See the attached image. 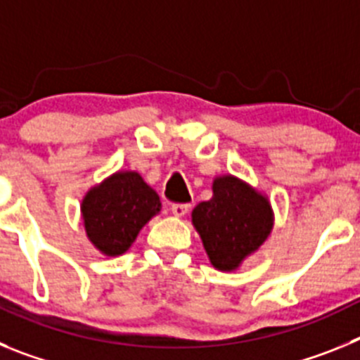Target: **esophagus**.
I'll use <instances>...</instances> for the list:
<instances>
[{
	"label": "esophagus",
	"instance_id": "1",
	"mask_svg": "<svg viewBox=\"0 0 360 360\" xmlns=\"http://www.w3.org/2000/svg\"><path fill=\"white\" fill-rule=\"evenodd\" d=\"M189 203H173L171 205V212H173L176 218H182V216H186L187 212H189Z\"/></svg>",
	"mask_w": 360,
	"mask_h": 360
}]
</instances>
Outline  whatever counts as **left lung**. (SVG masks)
<instances>
[{
  "label": "left lung",
  "instance_id": "8db88e82",
  "mask_svg": "<svg viewBox=\"0 0 360 360\" xmlns=\"http://www.w3.org/2000/svg\"><path fill=\"white\" fill-rule=\"evenodd\" d=\"M191 218L209 262L224 272L240 269L274 227L269 198L232 174L214 178L212 198L198 203Z\"/></svg>",
  "mask_w": 360,
  "mask_h": 360
}]
</instances>
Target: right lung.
<instances>
[{"label":"right lung","instance_id":"obj_1","mask_svg":"<svg viewBox=\"0 0 360 360\" xmlns=\"http://www.w3.org/2000/svg\"><path fill=\"white\" fill-rule=\"evenodd\" d=\"M157 191L136 171H117L91 187L81 203L88 240L108 257L124 254L141 229L160 212Z\"/></svg>","mask_w":360,"mask_h":360}]
</instances>
